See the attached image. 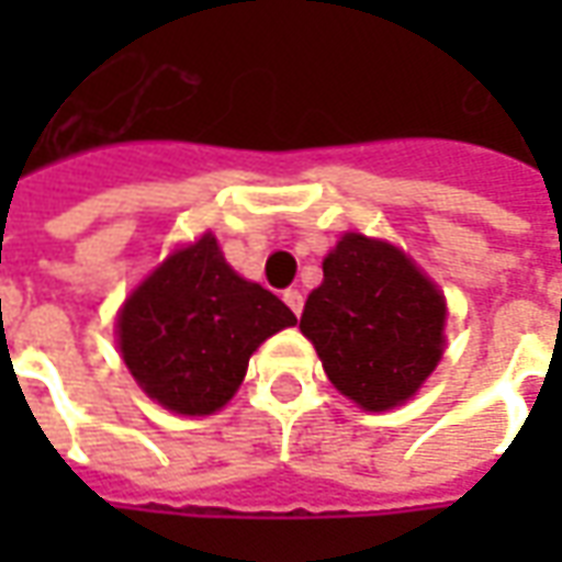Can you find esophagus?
Returning a JSON list of instances; mask_svg holds the SVG:
<instances>
[{
	"mask_svg": "<svg viewBox=\"0 0 562 562\" xmlns=\"http://www.w3.org/2000/svg\"><path fill=\"white\" fill-rule=\"evenodd\" d=\"M282 301L289 304V310H292L294 316H301V310H304V294L297 292V289H289V292L282 294Z\"/></svg>",
	"mask_w": 562,
	"mask_h": 562,
	"instance_id": "1",
	"label": "esophagus"
}]
</instances>
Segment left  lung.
Returning a JSON list of instances; mask_svg holds the SVG:
<instances>
[{
	"label": "left lung",
	"instance_id": "8db88e82",
	"mask_svg": "<svg viewBox=\"0 0 562 562\" xmlns=\"http://www.w3.org/2000/svg\"><path fill=\"white\" fill-rule=\"evenodd\" d=\"M301 316L337 389L382 413L409 401L442 358L446 301L401 249L346 234Z\"/></svg>",
	"mask_w": 562,
	"mask_h": 562
}]
</instances>
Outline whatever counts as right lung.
Here are the masks:
<instances>
[{"mask_svg":"<svg viewBox=\"0 0 562 562\" xmlns=\"http://www.w3.org/2000/svg\"><path fill=\"white\" fill-rule=\"evenodd\" d=\"M294 313L258 282L237 277L216 237L173 252L120 313V352L138 385L165 409L210 415L232 401L249 355Z\"/></svg>","mask_w":562,"mask_h":562,"instance_id":"right-lung-1","label":"right lung"}]
</instances>
